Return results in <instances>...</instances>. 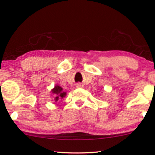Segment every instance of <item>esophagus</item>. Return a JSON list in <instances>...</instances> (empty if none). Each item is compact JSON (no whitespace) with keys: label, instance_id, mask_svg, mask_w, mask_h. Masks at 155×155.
I'll return each mask as SVG.
<instances>
[{"label":"esophagus","instance_id":"1","mask_svg":"<svg viewBox=\"0 0 155 155\" xmlns=\"http://www.w3.org/2000/svg\"><path fill=\"white\" fill-rule=\"evenodd\" d=\"M79 86H80V85H79V84H78V87H79Z\"/></svg>","mask_w":155,"mask_h":155}]
</instances>
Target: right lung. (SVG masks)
Returning a JSON list of instances; mask_svg holds the SVG:
<instances>
[{"instance_id": "1", "label": "right lung", "mask_w": 155, "mask_h": 155, "mask_svg": "<svg viewBox=\"0 0 155 155\" xmlns=\"http://www.w3.org/2000/svg\"><path fill=\"white\" fill-rule=\"evenodd\" d=\"M51 92L56 95V97H55V101H58L59 99L63 98L66 95V92H63V88L58 85L55 86V87L51 90Z\"/></svg>"}]
</instances>
